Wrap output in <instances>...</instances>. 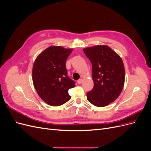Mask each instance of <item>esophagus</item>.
<instances>
[{
    "mask_svg": "<svg viewBox=\"0 0 151 151\" xmlns=\"http://www.w3.org/2000/svg\"><path fill=\"white\" fill-rule=\"evenodd\" d=\"M83 79H79L78 81H77V83H78L79 84H80L81 83H83Z\"/></svg>",
    "mask_w": 151,
    "mask_h": 151,
    "instance_id": "obj_1",
    "label": "esophagus"
}]
</instances>
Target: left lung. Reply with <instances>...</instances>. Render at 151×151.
<instances>
[{"mask_svg":"<svg viewBox=\"0 0 151 151\" xmlns=\"http://www.w3.org/2000/svg\"><path fill=\"white\" fill-rule=\"evenodd\" d=\"M83 51L92 64L94 81V88L87 93V99L96 106H106L115 101L124 86L123 61L106 45L86 48Z\"/></svg>","mask_w":151,"mask_h":151,"instance_id":"8db88e82","label":"left lung"}]
</instances>
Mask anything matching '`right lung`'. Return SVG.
Here are the masks:
<instances>
[{
    "mask_svg": "<svg viewBox=\"0 0 151 151\" xmlns=\"http://www.w3.org/2000/svg\"><path fill=\"white\" fill-rule=\"evenodd\" d=\"M72 49L50 47L35 61L32 76L40 97L50 106H58L70 99L68 89L76 86L67 76L65 62Z\"/></svg>",
    "mask_w": 151,
    "mask_h": 151,
    "instance_id": "obj_1",
    "label": "right lung"
}]
</instances>
